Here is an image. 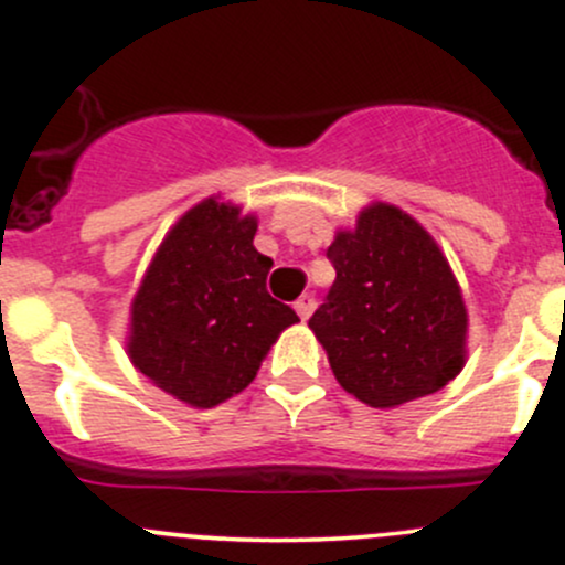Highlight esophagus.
<instances>
[{
	"label": "esophagus",
	"mask_w": 565,
	"mask_h": 565,
	"mask_svg": "<svg viewBox=\"0 0 565 565\" xmlns=\"http://www.w3.org/2000/svg\"><path fill=\"white\" fill-rule=\"evenodd\" d=\"M315 306H317L315 295H303V298H300L298 303H295V311H298L300 319H309L311 311H315Z\"/></svg>",
	"instance_id": "esophagus-1"
}]
</instances>
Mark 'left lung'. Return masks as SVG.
<instances>
[{"label":"left lung","mask_w":565,"mask_h":565,"mask_svg":"<svg viewBox=\"0 0 565 565\" xmlns=\"http://www.w3.org/2000/svg\"><path fill=\"white\" fill-rule=\"evenodd\" d=\"M324 303L309 319L341 388L372 407L429 396L465 366L467 309L429 232L393 204H372L339 232Z\"/></svg>","instance_id":"1"}]
</instances>
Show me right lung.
<instances>
[{"label": "right lung", "instance_id": "add662e5", "mask_svg": "<svg viewBox=\"0 0 565 565\" xmlns=\"http://www.w3.org/2000/svg\"><path fill=\"white\" fill-rule=\"evenodd\" d=\"M254 235L241 207L196 204L161 243L130 306V361L191 407L241 393L278 333L300 322L267 292L273 259Z\"/></svg>", "mask_w": 565, "mask_h": 565}]
</instances>
